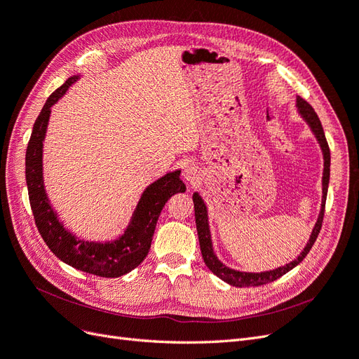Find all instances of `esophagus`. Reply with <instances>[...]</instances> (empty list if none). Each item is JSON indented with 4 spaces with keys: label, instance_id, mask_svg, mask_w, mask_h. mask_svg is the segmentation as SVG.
Masks as SVG:
<instances>
[{
    "label": "esophagus",
    "instance_id": "1",
    "mask_svg": "<svg viewBox=\"0 0 359 359\" xmlns=\"http://www.w3.org/2000/svg\"><path fill=\"white\" fill-rule=\"evenodd\" d=\"M183 177H184V180H187L191 184L198 183L200 179H201V170L196 167V165H194V164L184 165V168H183Z\"/></svg>",
    "mask_w": 359,
    "mask_h": 359
}]
</instances>
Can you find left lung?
I'll return each mask as SVG.
<instances>
[{
    "label": "left lung",
    "instance_id": "obj_1",
    "mask_svg": "<svg viewBox=\"0 0 359 359\" xmlns=\"http://www.w3.org/2000/svg\"><path fill=\"white\" fill-rule=\"evenodd\" d=\"M297 113L299 114L307 126L310 128L311 134L315 135L316 142L319 143V147L322 150V156H323V172H322V203H320V212L318 216V221L311 229L310 237L307 245L304 249L299 252V255L285 265H280L274 270H267V271H241L236 269H229L228 265H225L221 259L217 258V255L213 250V241H212V234H210V225H209V210H207V205L203 200V196L200 192H194L192 200H194V209H195V224H196V231H198V240H200V248L203 253V259L213 274H216L219 279L226 282L228 285H233L237 287H245V286H259L270 283L279 279L283 274L287 271H291L294 267L302 262L307 253L310 252L311 246L315 245V241L318 238V234L322 226V219H323V212H325V201H327V192H328V183H330V164H331V155H330V147L325 138V133H323L322 123L318 118L316 111L313 107L310 106L307 101L303 98L297 97Z\"/></svg>",
    "mask_w": 359,
    "mask_h": 359
}]
</instances>
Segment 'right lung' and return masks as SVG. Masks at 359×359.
I'll list each match as a JSON object with an SVG mask.
<instances>
[{"instance_id":"add662e5","label":"right lung","mask_w":359,"mask_h":359,"mask_svg":"<svg viewBox=\"0 0 359 359\" xmlns=\"http://www.w3.org/2000/svg\"><path fill=\"white\" fill-rule=\"evenodd\" d=\"M82 74H74L57 88L43 106L32 126V134L25 155V177L31 210L36 225L53 255L70 267L101 277H121L134 270L147 257L161 210L177 192L187 191L180 179V168L168 171L147 184L142 192L130 222L118 238L90 241L80 238L68 229L53 209L44 187L43 176V143L48 133L52 107Z\"/></svg>"}]
</instances>
